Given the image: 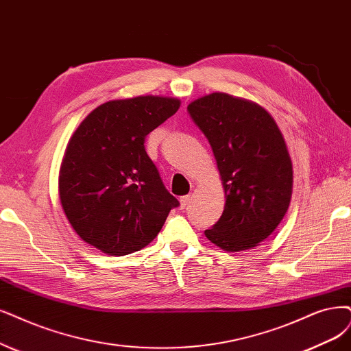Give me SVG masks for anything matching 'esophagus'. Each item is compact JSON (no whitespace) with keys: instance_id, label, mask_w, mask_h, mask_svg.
Returning <instances> with one entry per match:
<instances>
[{"instance_id":"34e87169","label":"esophagus","mask_w":351,"mask_h":351,"mask_svg":"<svg viewBox=\"0 0 351 351\" xmlns=\"http://www.w3.org/2000/svg\"><path fill=\"white\" fill-rule=\"evenodd\" d=\"M179 202H180V208H185V206H186V205H189V202H191V195L180 197Z\"/></svg>"}]
</instances>
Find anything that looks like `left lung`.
<instances>
[{
    "label": "left lung",
    "instance_id": "left-lung-1",
    "mask_svg": "<svg viewBox=\"0 0 351 351\" xmlns=\"http://www.w3.org/2000/svg\"><path fill=\"white\" fill-rule=\"evenodd\" d=\"M208 138L226 192L223 215L205 236L226 252L250 250L287 214L293 186L292 160L276 121L258 104L213 93L188 106Z\"/></svg>",
    "mask_w": 351,
    "mask_h": 351
}]
</instances>
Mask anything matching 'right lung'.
<instances>
[{
  "instance_id": "add662e5",
  "label": "right lung",
  "mask_w": 351,
  "mask_h": 351,
  "mask_svg": "<svg viewBox=\"0 0 351 351\" xmlns=\"http://www.w3.org/2000/svg\"><path fill=\"white\" fill-rule=\"evenodd\" d=\"M180 99L138 95L90 111L72 134L59 169V198L72 228L110 256L141 250L179 205L147 156L145 138Z\"/></svg>"
}]
</instances>
